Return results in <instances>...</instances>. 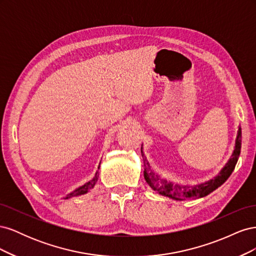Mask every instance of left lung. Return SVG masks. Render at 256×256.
I'll return each instance as SVG.
<instances>
[{
  "label": "left lung",
  "instance_id": "1",
  "mask_svg": "<svg viewBox=\"0 0 256 256\" xmlns=\"http://www.w3.org/2000/svg\"><path fill=\"white\" fill-rule=\"evenodd\" d=\"M240 150H242V129L239 128L238 130V134L236 138V145H235V150L233 154H232V158L228 162V164L223 168L220 174L216 176L214 180H209L208 182H205L203 184L196 186L191 189H188L187 187H180L178 184H173L172 182H168L164 180H160V178L154 175L152 172H150V164L147 162L144 154L141 148V154L143 157V162H144V177L145 180L147 182L150 187L158 191L160 194L168 196L174 200H192V198H203L209 193L216 190L218 187L226 182L228 178L230 176V174L233 173L235 166L238 161L239 154H240Z\"/></svg>",
  "mask_w": 256,
  "mask_h": 256
}]
</instances>
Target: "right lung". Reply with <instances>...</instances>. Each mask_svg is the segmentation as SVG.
I'll list each match as a JSON object with an SVG mask.
<instances>
[{"instance_id":"add662e5","label":"right lung","mask_w":256,"mask_h":256,"mask_svg":"<svg viewBox=\"0 0 256 256\" xmlns=\"http://www.w3.org/2000/svg\"><path fill=\"white\" fill-rule=\"evenodd\" d=\"M98 176H99V174H98V172H97L96 175H95V177L92 178V180L90 182H86L84 186H82V187H80V188H78L76 190H74V192L69 193V194H68L65 198H72V196H82V194H84V193L88 192L92 188H94V186H95V184H96V182H97V180H98Z\"/></svg>"}]
</instances>
